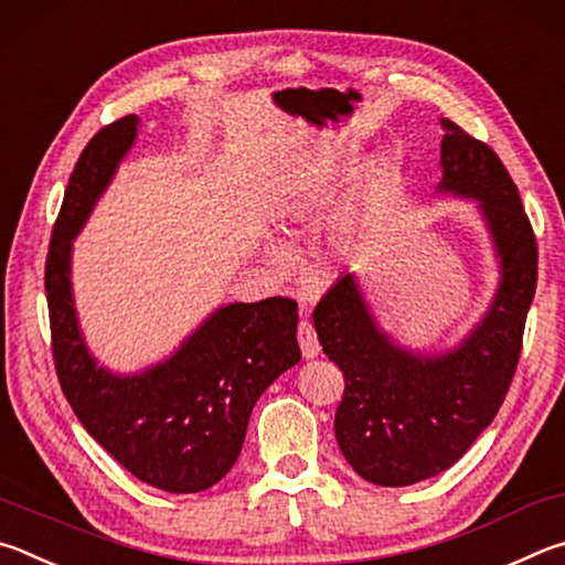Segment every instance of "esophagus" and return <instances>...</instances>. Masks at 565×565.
Returning a JSON list of instances; mask_svg holds the SVG:
<instances>
[{"label":"esophagus","mask_w":565,"mask_h":565,"mask_svg":"<svg viewBox=\"0 0 565 565\" xmlns=\"http://www.w3.org/2000/svg\"><path fill=\"white\" fill-rule=\"evenodd\" d=\"M298 342H300V350H302V358L305 360H315L320 354V342H318V332H315L312 322L302 320L298 324Z\"/></svg>","instance_id":"obj_1"}]
</instances>
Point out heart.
Segmentation results:
<instances>
[{"label": "heart", "instance_id": "heart-1", "mask_svg": "<svg viewBox=\"0 0 565 565\" xmlns=\"http://www.w3.org/2000/svg\"><path fill=\"white\" fill-rule=\"evenodd\" d=\"M352 171H350V168H348V175H350ZM364 225V213H354L352 217H350V221H348V227H350V231H360V227Z\"/></svg>", "mask_w": 565, "mask_h": 565}]
</instances>
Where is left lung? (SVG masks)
Segmentation results:
<instances>
[{
  "label": "left lung",
  "mask_w": 565,
  "mask_h": 565,
  "mask_svg": "<svg viewBox=\"0 0 565 565\" xmlns=\"http://www.w3.org/2000/svg\"><path fill=\"white\" fill-rule=\"evenodd\" d=\"M439 193L477 201L499 257V288L477 328L447 352H414L380 328L358 275L344 273L312 312L322 352L344 372L334 437L377 487H409L457 463L497 417L516 372L536 292L539 247L501 158L441 118Z\"/></svg>",
  "instance_id": "8db88e82"
}]
</instances>
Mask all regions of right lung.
I'll list each match as a JSON object with an SVG mask.
<instances>
[{
	"instance_id": "add662e5",
	"label": "right lung",
	"mask_w": 565,
	"mask_h": 565,
	"mask_svg": "<svg viewBox=\"0 0 565 565\" xmlns=\"http://www.w3.org/2000/svg\"><path fill=\"white\" fill-rule=\"evenodd\" d=\"M138 116L104 126L78 156L49 243L44 288L64 397L84 429L148 487L211 489L237 461L260 394L300 362L298 302H231L188 334L171 358L136 374L98 364L78 328L72 243L131 151Z\"/></svg>"
}]
</instances>
